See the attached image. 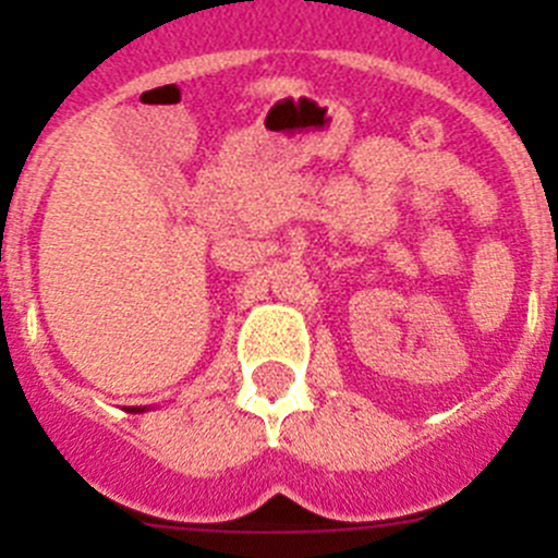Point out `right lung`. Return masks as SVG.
<instances>
[{
  "mask_svg": "<svg viewBox=\"0 0 558 558\" xmlns=\"http://www.w3.org/2000/svg\"><path fill=\"white\" fill-rule=\"evenodd\" d=\"M132 410H140V408H132Z\"/></svg>",
  "mask_w": 558,
  "mask_h": 558,
  "instance_id": "1",
  "label": "right lung"
}]
</instances>
